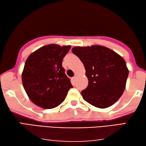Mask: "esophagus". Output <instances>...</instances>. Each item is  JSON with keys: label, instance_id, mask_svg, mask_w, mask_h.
<instances>
[{"label": "esophagus", "instance_id": "34e87169", "mask_svg": "<svg viewBox=\"0 0 146 146\" xmlns=\"http://www.w3.org/2000/svg\"><path fill=\"white\" fill-rule=\"evenodd\" d=\"M75 79H76V76H74V77H73L72 78V80H75Z\"/></svg>", "mask_w": 146, "mask_h": 146}]
</instances>
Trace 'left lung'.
Wrapping results in <instances>:
<instances>
[{"mask_svg": "<svg viewBox=\"0 0 146 146\" xmlns=\"http://www.w3.org/2000/svg\"><path fill=\"white\" fill-rule=\"evenodd\" d=\"M84 65L89 80L82 91L84 100L94 107H110L120 98L125 89L129 71L125 60L107 47L94 45L72 48Z\"/></svg>", "mask_w": 146, "mask_h": 146, "instance_id": "obj_1", "label": "left lung"}]
</instances>
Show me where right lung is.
<instances>
[{
    "instance_id": "1",
    "label": "right lung",
    "mask_w": 146,
    "mask_h": 146,
    "mask_svg": "<svg viewBox=\"0 0 146 146\" xmlns=\"http://www.w3.org/2000/svg\"><path fill=\"white\" fill-rule=\"evenodd\" d=\"M71 46L48 44L29 55L22 75L28 96L34 104L45 109L64 102L73 86L62 66V59Z\"/></svg>"
}]
</instances>
